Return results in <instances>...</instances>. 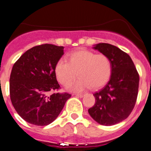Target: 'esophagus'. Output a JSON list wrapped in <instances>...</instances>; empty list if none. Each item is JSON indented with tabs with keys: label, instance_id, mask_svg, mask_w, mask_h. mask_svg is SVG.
I'll list each match as a JSON object with an SVG mask.
<instances>
[{
	"label": "esophagus",
	"instance_id": "esophagus-1",
	"mask_svg": "<svg viewBox=\"0 0 151 151\" xmlns=\"http://www.w3.org/2000/svg\"><path fill=\"white\" fill-rule=\"evenodd\" d=\"M75 95L76 96V97H82L84 96V94H76Z\"/></svg>",
	"mask_w": 151,
	"mask_h": 151
}]
</instances>
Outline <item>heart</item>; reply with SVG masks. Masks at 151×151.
Segmentation results:
<instances>
[{
  "label": "heart",
  "mask_w": 151,
  "mask_h": 151,
  "mask_svg": "<svg viewBox=\"0 0 151 151\" xmlns=\"http://www.w3.org/2000/svg\"><path fill=\"white\" fill-rule=\"evenodd\" d=\"M113 65L105 54H96L90 50L73 52L69 57V62L60 60L55 66V73L60 83L69 86L76 78L77 81L69 87L73 91H82L91 87L98 88L109 81Z\"/></svg>",
  "instance_id": "1"
}]
</instances>
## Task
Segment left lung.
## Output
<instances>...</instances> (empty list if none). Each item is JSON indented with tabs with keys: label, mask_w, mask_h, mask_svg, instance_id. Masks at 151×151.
<instances>
[{
	"label": "left lung",
	"mask_w": 151,
	"mask_h": 151,
	"mask_svg": "<svg viewBox=\"0 0 151 151\" xmlns=\"http://www.w3.org/2000/svg\"><path fill=\"white\" fill-rule=\"evenodd\" d=\"M94 48L110 58L113 70L107 84L94 94L95 104L88 113L101 125H115L127 118L134 109L139 75L129 54L117 47L99 43Z\"/></svg>",
	"instance_id": "1"
}]
</instances>
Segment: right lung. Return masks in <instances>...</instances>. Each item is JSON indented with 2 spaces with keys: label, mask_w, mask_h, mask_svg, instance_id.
Returning <instances> with one entry per match:
<instances>
[{
  "label": "right lung",
  "mask_w": 151,
  "mask_h": 151,
  "mask_svg": "<svg viewBox=\"0 0 151 151\" xmlns=\"http://www.w3.org/2000/svg\"><path fill=\"white\" fill-rule=\"evenodd\" d=\"M64 47L50 44L28 50L14 63L10 78L12 104L24 120L35 125H47L62 111L68 93H47L58 90L55 66Z\"/></svg>",
  "instance_id": "1"
}]
</instances>
